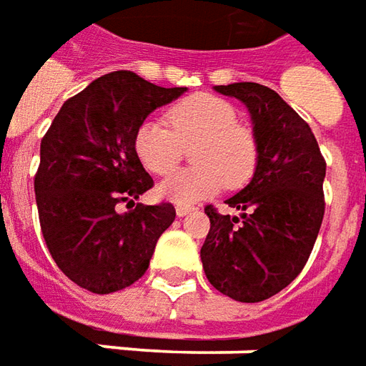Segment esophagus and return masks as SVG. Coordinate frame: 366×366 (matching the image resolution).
<instances>
[{"label":"esophagus","instance_id":"1","mask_svg":"<svg viewBox=\"0 0 366 366\" xmlns=\"http://www.w3.org/2000/svg\"><path fill=\"white\" fill-rule=\"evenodd\" d=\"M188 212H190V206H182V204H178V206H176V214L180 216V218L188 214Z\"/></svg>","mask_w":366,"mask_h":366}]
</instances>
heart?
I'll list each match as a JSON object with an SVG mask.
<instances>
[{
    "mask_svg": "<svg viewBox=\"0 0 366 366\" xmlns=\"http://www.w3.org/2000/svg\"><path fill=\"white\" fill-rule=\"evenodd\" d=\"M164 122L146 120L134 134V150L142 166L166 176L182 162L186 148L196 166L160 184V196L192 204L212 196L222 186L238 188L256 170L258 144L250 128L238 124L236 108L210 94H194L174 104Z\"/></svg>",
    "mask_w": 366,
    "mask_h": 366,
    "instance_id": "b5f03b06",
    "label": "heart"
}]
</instances>
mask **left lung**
Masks as SVG:
<instances>
[{
  "label": "left lung",
  "instance_id": "obj_1",
  "mask_svg": "<svg viewBox=\"0 0 366 366\" xmlns=\"http://www.w3.org/2000/svg\"><path fill=\"white\" fill-rule=\"evenodd\" d=\"M252 116L258 162L244 190L228 198L240 216L204 208L210 230L200 248L212 287L240 302H260L287 288L307 264L322 216L327 162L307 122L274 89L254 81L216 86Z\"/></svg>",
  "mask_w": 366,
  "mask_h": 366
}]
</instances>
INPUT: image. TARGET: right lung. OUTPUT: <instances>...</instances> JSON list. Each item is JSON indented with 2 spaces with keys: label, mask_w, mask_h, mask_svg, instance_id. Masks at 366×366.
<instances>
[{
  "label": "right lung",
  "mask_w": 366,
  "mask_h": 366,
  "mask_svg": "<svg viewBox=\"0 0 366 366\" xmlns=\"http://www.w3.org/2000/svg\"><path fill=\"white\" fill-rule=\"evenodd\" d=\"M184 92L112 71L66 99L41 138L34 178L39 226L51 258L78 287L110 295L150 267L176 210L170 202H136L154 180L136 156L134 134ZM120 203L132 210L122 215Z\"/></svg>",
  "instance_id": "right-lung-1"
}]
</instances>
